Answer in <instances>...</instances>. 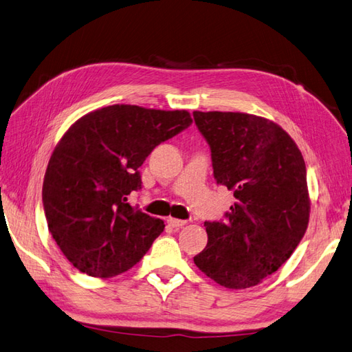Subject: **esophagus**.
Returning <instances> with one entry per match:
<instances>
[{
  "label": "esophagus",
  "mask_w": 352,
  "mask_h": 352,
  "mask_svg": "<svg viewBox=\"0 0 352 352\" xmlns=\"http://www.w3.org/2000/svg\"><path fill=\"white\" fill-rule=\"evenodd\" d=\"M167 224L170 226V227H173V228H181V227H184V226H186V221H182V219H176V218H167Z\"/></svg>",
  "instance_id": "34e87169"
}]
</instances>
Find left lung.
Here are the masks:
<instances>
[{
  "mask_svg": "<svg viewBox=\"0 0 352 352\" xmlns=\"http://www.w3.org/2000/svg\"><path fill=\"white\" fill-rule=\"evenodd\" d=\"M212 151L217 182L236 199L226 222H204L208 245L194 263L217 284L245 289L284 264L309 224L302 152L276 122L241 111H194Z\"/></svg>",
  "mask_w": 352,
  "mask_h": 352,
  "instance_id": "8db88e82",
  "label": "left lung"
}]
</instances>
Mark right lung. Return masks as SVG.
<instances>
[{"mask_svg":"<svg viewBox=\"0 0 352 352\" xmlns=\"http://www.w3.org/2000/svg\"><path fill=\"white\" fill-rule=\"evenodd\" d=\"M192 122L188 110L113 104L79 118L58 142L43 181L50 234L74 267L94 278L130 270L164 231L131 208L139 167L153 148Z\"/></svg>","mask_w":352,"mask_h":352,"instance_id":"right-lung-1","label":"right lung"}]
</instances>
